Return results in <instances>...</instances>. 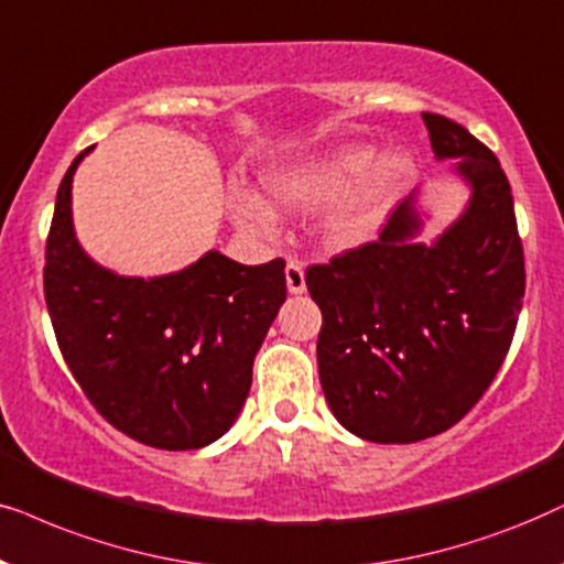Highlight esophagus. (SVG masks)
Listing matches in <instances>:
<instances>
[{"label": "esophagus", "mask_w": 564, "mask_h": 564, "mask_svg": "<svg viewBox=\"0 0 564 564\" xmlns=\"http://www.w3.org/2000/svg\"><path fill=\"white\" fill-rule=\"evenodd\" d=\"M286 286H289L291 294H304V291H306V278H304L302 262L291 260L286 265Z\"/></svg>", "instance_id": "obj_1"}]
</instances>
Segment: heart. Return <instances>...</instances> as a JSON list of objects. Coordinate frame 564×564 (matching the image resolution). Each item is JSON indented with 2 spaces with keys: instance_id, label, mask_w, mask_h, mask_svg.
Here are the masks:
<instances>
[{
  "instance_id": "obj_1",
  "label": "heart",
  "mask_w": 564,
  "mask_h": 564,
  "mask_svg": "<svg viewBox=\"0 0 564 564\" xmlns=\"http://www.w3.org/2000/svg\"><path fill=\"white\" fill-rule=\"evenodd\" d=\"M415 170L408 149H387L377 154L371 144H343L304 160L283 162L262 175L268 198L289 214H317L333 208L322 224L325 242L345 250L371 237L392 200L408 185ZM245 229L268 235L275 216L254 195L235 208Z\"/></svg>"
}]
</instances>
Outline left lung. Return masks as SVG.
I'll use <instances>...</instances> for the list:
<instances>
[{
	"mask_svg": "<svg viewBox=\"0 0 564 564\" xmlns=\"http://www.w3.org/2000/svg\"><path fill=\"white\" fill-rule=\"evenodd\" d=\"M435 160H456L464 214L431 245L412 191L377 242L306 270L322 310L325 400L345 431L415 444L475 408L506 360L527 270L513 195L498 156L464 126L423 112Z\"/></svg>",
	"mask_w": 564,
	"mask_h": 564,
	"instance_id": "obj_1",
	"label": "left lung"
}]
</instances>
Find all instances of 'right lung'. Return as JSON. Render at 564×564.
I'll return each instance as SVG.
<instances>
[{
	"label": "right lung",
	"instance_id": "1",
	"mask_svg": "<svg viewBox=\"0 0 564 564\" xmlns=\"http://www.w3.org/2000/svg\"><path fill=\"white\" fill-rule=\"evenodd\" d=\"M58 185L43 289L62 356L112 427L144 446L204 448L235 425L252 360L286 302V262L242 265L208 250L177 273L137 278L82 250L72 180Z\"/></svg>",
	"mask_w": 564,
	"mask_h": 564
}]
</instances>
